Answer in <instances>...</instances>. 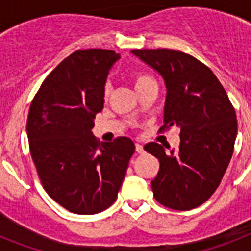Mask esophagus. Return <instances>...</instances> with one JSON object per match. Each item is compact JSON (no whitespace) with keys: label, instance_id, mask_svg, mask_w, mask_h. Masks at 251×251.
Here are the masks:
<instances>
[{"label":"esophagus","instance_id":"esophagus-1","mask_svg":"<svg viewBox=\"0 0 251 251\" xmlns=\"http://www.w3.org/2000/svg\"><path fill=\"white\" fill-rule=\"evenodd\" d=\"M135 151H136V152H138V153H143V152H144L143 146H142V144H140V143H136L135 144Z\"/></svg>","mask_w":251,"mask_h":251}]
</instances>
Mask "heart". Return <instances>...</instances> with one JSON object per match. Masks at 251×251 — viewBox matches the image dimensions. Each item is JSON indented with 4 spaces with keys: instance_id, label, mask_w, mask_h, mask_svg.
<instances>
[{
    "instance_id": "obj_1",
    "label": "heart",
    "mask_w": 251,
    "mask_h": 251,
    "mask_svg": "<svg viewBox=\"0 0 251 251\" xmlns=\"http://www.w3.org/2000/svg\"><path fill=\"white\" fill-rule=\"evenodd\" d=\"M132 81H134V85H135L136 91L140 90V89H143L144 86L150 85V83L156 82V81L153 79V77H151L150 75H147V73H144V72L132 73ZM109 94H111V87L107 85V86L104 87V93H103V95H104V99H107V98L109 97Z\"/></svg>"
}]
</instances>
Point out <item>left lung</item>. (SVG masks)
I'll return each mask as SVG.
<instances>
[{"instance_id":"1","label":"left lung","mask_w":251,"mask_h":251,"mask_svg":"<svg viewBox=\"0 0 251 251\" xmlns=\"http://www.w3.org/2000/svg\"><path fill=\"white\" fill-rule=\"evenodd\" d=\"M131 52L165 81L160 131L180 129L178 150L154 142L144 146L160 161L151 182L154 199L174 210L195 209L215 192L231 161L237 135L235 108L211 69L192 55L169 49Z\"/></svg>"}]
</instances>
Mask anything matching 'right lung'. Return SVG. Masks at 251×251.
<instances>
[{
  "instance_id": "1",
  "label": "right lung",
  "mask_w": 251,
  "mask_h": 251,
  "mask_svg": "<svg viewBox=\"0 0 251 251\" xmlns=\"http://www.w3.org/2000/svg\"><path fill=\"white\" fill-rule=\"evenodd\" d=\"M119 59L113 50H77L45 78L30 104L26 135L38 178L71 213L90 215L111 206L135 151L126 136L99 143L91 131Z\"/></svg>"
}]
</instances>
